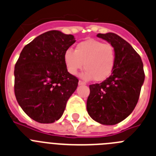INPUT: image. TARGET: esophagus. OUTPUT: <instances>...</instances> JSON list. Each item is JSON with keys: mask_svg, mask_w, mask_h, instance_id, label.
<instances>
[{"mask_svg": "<svg viewBox=\"0 0 156 156\" xmlns=\"http://www.w3.org/2000/svg\"><path fill=\"white\" fill-rule=\"evenodd\" d=\"M78 85H79V86H85L86 84V82H82V81H79V82H78Z\"/></svg>", "mask_w": 156, "mask_h": 156, "instance_id": "esophagus-1", "label": "esophagus"}]
</instances>
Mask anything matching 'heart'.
<instances>
[{
    "label": "heart",
    "mask_w": 156,
    "mask_h": 156,
    "mask_svg": "<svg viewBox=\"0 0 156 156\" xmlns=\"http://www.w3.org/2000/svg\"><path fill=\"white\" fill-rule=\"evenodd\" d=\"M65 66L70 74L75 75L83 66L82 78L104 81L112 74L116 60L115 49L111 44L89 39L78 43L74 52L67 49L63 55Z\"/></svg>",
    "instance_id": "obj_1"
}]
</instances>
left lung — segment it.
Returning a JSON list of instances; mask_svg holds the SVG:
<instances>
[{
    "label": "left lung",
    "mask_w": 156,
    "mask_h": 156,
    "mask_svg": "<svg viewBox=\"0 0 156 156\" xmlns=\"http://www.w3.org/2000/svg\"><path fill=\"white\" fill-rule=\"evenodd\" d=\"M115 49L112 74L100 84L89 86V116L103 125H115L128 117L136 107L144 81L143 63L132 46L114 33L98 34Z\"/></svg>",
    "instance_id": "1"
}]
</instances>
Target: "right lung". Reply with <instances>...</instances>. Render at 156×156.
<instances>
[{
	"mask_svg": "<svg viewBox=\"0 0 156 156\" xmlns=\"http://www.w3.org/2000/svg\"><path fill=\"white\" fill-rule=\"evenodd\" d=\"M71 34L50 30L23 48L15 66V95L30 118L52 123L61 118L78 79L67 71L64 52L75 42Z\"/></svg>",
	"mask_w": 156,
	"mask_h": 156,
	"instance_id": "right-lung-1",
	"label": "right lung"
}]
</instances>
